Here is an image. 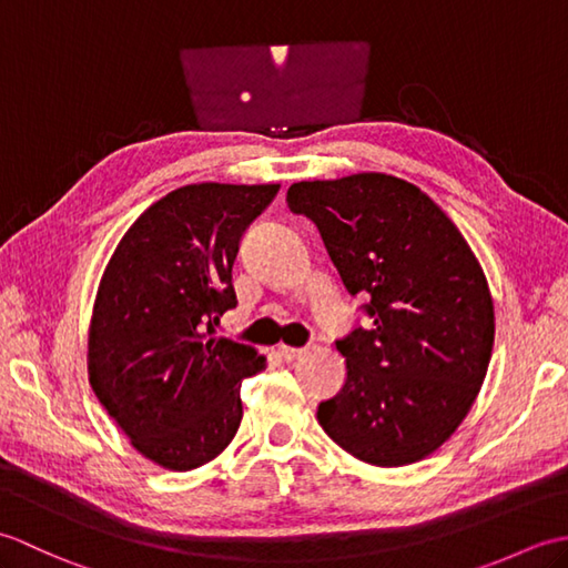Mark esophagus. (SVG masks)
<instances>
[{
    "mask_svg": "<svg viewBox=\"0 0 568 568\" xmlns=\"http://www.w3.org/2000/svg\"><path fill=\"white\" fill-rule=\"evenodd\" d=\"M305 354H307V348H295V346H285V344L277 346V356H281L283 361H287V364H293V361L303 358Z\"/></svg>",
    "mask_w": 568,
    "mask_h": 568,
    "instance_id": "34e87169",
    "label": "esophagus"
}]
</instances>
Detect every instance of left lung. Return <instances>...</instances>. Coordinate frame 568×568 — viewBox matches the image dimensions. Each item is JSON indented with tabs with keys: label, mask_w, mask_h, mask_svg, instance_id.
<instances>
[{
	"label": "left lung",
	"mask_w": 568,
	"mask_h": 568,
	"mask_svg": "<svg viewBox=\"0 0 568 568\" xmlns=\"http://www.w3.org/2000/svg\"><path fill=\"white\" fill-rule=\"evenodd\" d=\"M287 207L317 224L371 329L336 342L344 388L322 429L371 466L422 462L452 437L488 373L496 310L476 253L417 185L385 173L295 183Z\"/></svg>",
	"instance_id": "8db88e82"
}]
</instances>
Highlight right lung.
<instances>
[{"instance_id":"right-lung-1","label":"right lung","mask_w":568,"mask_h":568,"mask_svg":"<svg viewBox=\"0 0 568 568\" xmlns=\"http://www.w3.org/2000/svg\"><path fill=\"white\" fill-rule=\"evenodd\" d=\"M281 185H183L119 241L94 297L88 376L131 446L168 470L220 456L241 425V381L265 368L214 336L236 305L239 239Z\"/></svg>"}]
</instances>
